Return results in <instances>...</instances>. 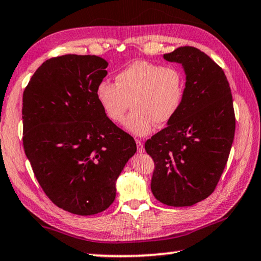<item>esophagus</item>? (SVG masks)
<instances>
[{
	"label": "esophagus",
	"instance_id": "esophagus-1",
	"mask_svg": "<svg viewBox=\"0 0 261 261\" xmlns=\"http://www.w3.org/2000/svg\"><path fill=\"white\" fill-rule=\"evenodd\" d=\"M136 145H137V151H138L139 153H143L144 151H145V148H144L143 143L140 142V140H136Z\"/></svg>",
	"mask_w": 261,
	"mask_h": 261
}]
</instances>
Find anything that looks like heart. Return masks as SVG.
<instances>
[{"mask_svg":"<svg viewBox=\"0 0 261 261\" xmlns=\"http://www.w3.org/2000/svg\"><path fill=\"white\" fill-rule=\"evenodd\" d=\"M186 79L175 66H163L147 60H137L115 75V85L101 81L95 94L103 113L111 122L121 124L126 119L132 134L144 136L154 124L166 125L175 117L182 105Z\"/></svg>","mask_w":261,"mask_h":261,"instance_id":"heart-1","label":"heart"}]
</instances>
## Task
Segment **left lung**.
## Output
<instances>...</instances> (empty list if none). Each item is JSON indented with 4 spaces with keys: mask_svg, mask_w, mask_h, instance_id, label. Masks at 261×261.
I'll return each mask as SVG.
<instances>
[{
    "mask_svg": "<svg viewBox=\"0 0 261 261\" xmlns=\"http://www.w3.org/2000/svg\"><path fill=\"white\" fill-rule=\"evenodd\" d=\"M182 64L185 98L168 125L146 140L154 163L152 193L161 203L190 206L212 195L224 171L236 129L232 95L222 67L193 46L164 55Z\"/></svg>",
    "mask_w": 261,
    "mask_h": 261,
    "instance_id": "obj_1",
    "label": "left lung"
}]
</instances>
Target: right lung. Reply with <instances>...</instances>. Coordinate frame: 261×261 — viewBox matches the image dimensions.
Here are the masks:
<instances>
[{"mask_svg": "<svg viewBox=\"0 0 261 261\" xmlns=\"http://www.w3.org/2000/svg\"><path fill=\"white\" fill-rule=\"evenodd\" d=\"M107 66L96 56L51 58L23 93V146L36 179L57 206L81 216L109 208L116 180L137 151L97 102Z\"/></svg>", "mask_w": 261, "mask_h": 261, "instance_id": "right-lung-1", "label": "right lung"}]
</instances>
